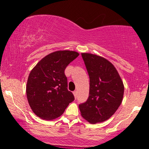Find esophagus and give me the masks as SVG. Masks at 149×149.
Returning <instances> with one entry per match:
<instances>
[{
	"mask_svg": "<svg viewBox=\"0 0 149 149\" xmlns=\"http://www.w3.org/2000/svg\"><path fill=\"white\" fill-rule=\"evenodd\" d=\"M73 95H74L75 99H76V97H77V91H74V92H73Z\"/></svg>",
	"mask_w": 149,
	"mask_h": 149,
	"instance_id": "esophagus-1",
	"label": "esophagus"
}]
</instances>
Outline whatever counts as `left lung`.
I'll list each match as a JSON object with an SVG mask.
<instances>
[{
  "instance_id": "obj_1",
  "label": "left lung",
  "mask_w": 149,
  "mask_h": 149,
  "mask_svg": "<svg viewBox=\"0 0 149 149\" xmlns=\"http://www.w3.org/2000/svg\"><path fill=\"white\" fill-rule=\"evenodd\" d=\"M90 77L88 100L79 105L82 117L91 124L107 120L115 113L124 95V85L117 69L103 57L81 53Z\"/></svg>"
}]
</instances>
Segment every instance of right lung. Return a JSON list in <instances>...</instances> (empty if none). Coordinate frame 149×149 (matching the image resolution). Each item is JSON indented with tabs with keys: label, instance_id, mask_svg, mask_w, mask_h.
Instances as JSON below:
<instances>
[{
	"label": "right lung",
	"instance_id": "right-lung-1",
	"mask_svg": "<svg viewBox=\"0 0 149 149\" xmlns=\"http://www.w3.org/2000/svg\"><path fill=\"white\" fill-rule=\"evenodd\" d=\"M79 53L58 50L43 57L31 71L27 80L26 97L38 117L50 120L59 117L74 100L67 89L64 70Z\"/></svg>",
	"mask_w": 149,
	"mask_h": 149
}]
</instances>
